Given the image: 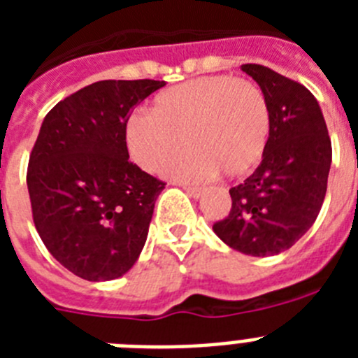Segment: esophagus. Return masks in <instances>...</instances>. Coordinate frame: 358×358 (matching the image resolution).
I'll use <instances>...</instances> for the list:
<instances>
[{"instance_id": "esophagus-1", "label": "esophagus", "mask_w": 358, "mask_h": 358, "mask_svg": "<svg viewBox=\"0 0 358 358\" xmlns=\"http://www.w3.org/2000/svg\"><path fill=\"white\" fill-rule=\"evenodd\" d=\"M181 186L186 189V192H188L189 195H192V197L197 199V197H201V195H202L201 186H194V185H181Z\"/></svg>"}]
</instances>
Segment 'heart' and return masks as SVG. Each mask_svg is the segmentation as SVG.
Wrapping results in <instances>:
<instances>
[{"label":"heart","mask_w":358,"mask_h":358,"mask_svg":"<svg viewBox=\"0 0 358 358\" xmlns=\"http://www.w3.org/2000/svg\"><path fill=\"white\" fill-rule=\"evenodd\" d=\"M273 131V113L260 85L211 75L161 91L150 113L136 110L125 123L132 159L156 172L182 145L192 147L164 172L176 179H208L222 172L242 177L260 163Z\"/></svg>","instance_id":"heart-1"}]
</instances>
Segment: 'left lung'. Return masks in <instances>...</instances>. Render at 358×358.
<instances>
[{
	"label": "left lung",
	"instance_id": "obj_1",
	"mask_svg": "<svg viewBox=\"0 0 358 358\" xmlns=\"http://www.w3.org/2000/svg\"><path fill=\"white\" fill-rule=\"evenodd\" d=\"M242 71L264 90L273 131L260 166L229 189L231 210L213 231L243 255L271 256L292 248L315 222L327 195L331 141L305 85L260 64H243Z\"/></svg>",
	"mask_w": 358,
	"mask_h": 358
}]
</instances>
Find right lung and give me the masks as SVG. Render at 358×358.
Instances as JSON below:
<instances>
[{
  "label": "right lung",
  "instance_id": "obj_1",
  "mask_svg": "<svg viewBox=\"0 0 358 358\" xmlns=\"http://www.w3.org/2000/svg\"><path fill=\"white\" fill-rule=\"evenodd\" d=\"M164 80H100L50 110L27 172L31 217L62 267L87 281L120 278L145 245L166 182L129 161L125 123Z\"/></svg>",
  "mask_w": 358,
  "mask_h": 358
}]
</instances>
